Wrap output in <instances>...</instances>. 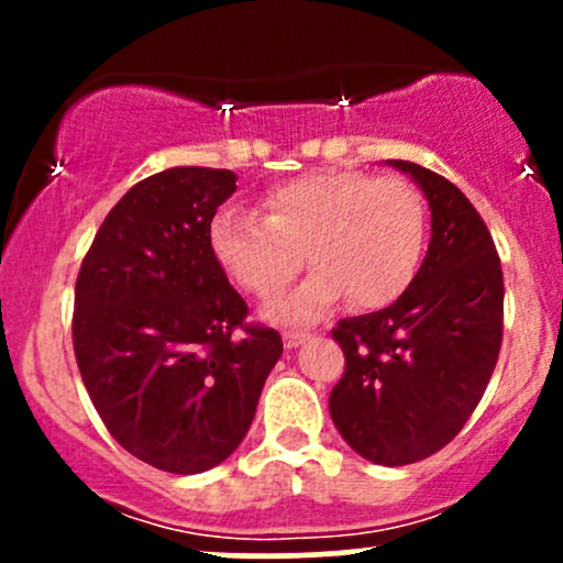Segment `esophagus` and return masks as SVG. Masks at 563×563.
Listing matches in <instances>:
<instances>
[{"instance_id": "1", "label": "esophagus", "mask_w": 563, "mask_h": 563, "mask_svg": "<svg viewBox=\"0 0 563 563\" xmlns=\"http://www.w3.org/2000/svg\"><path fill=\"white\" fill-rule=\"evenodd\" d=\"M307 339H309V333H303V331H286V333H283V344H286L288 349H296L299 344H303Z\"/></svg>"}]
</instances>
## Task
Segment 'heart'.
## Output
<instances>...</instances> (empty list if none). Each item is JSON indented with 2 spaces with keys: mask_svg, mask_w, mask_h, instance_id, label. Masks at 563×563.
Returning a JSON list of instances; mask_svg holds the SVG:
<instances>
[{
  "mask_svg": "<svg viewBox=\"0 0 563 563\" xmlns=\"http://www.w3.org/2000/svg\"><path fill=\"white\" fill-rule=\"evenodd\" d=\"M260 209L217 211L209 241L224 273L262 301L283 294L307 251L312 275L269 307L280 322L314 320L344 294L357 309L386 307L421 264L426 209L407 179L309 172L269 187Z\"/></svg>",
  "mask_w": 563,
  "mask_h": 563,
  "instance_id": "1",
  "label": "heart"
}]
</instances>
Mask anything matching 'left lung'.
Returning <instances> with one entry per match:
<instances>
[{
  "instance_id": "obj_1",
  "label": "left lung",
  "mask_w": 563,
  "mask_h": 563,
  "mask_svg": "<svg viewBox=\"0 0 563 563\" xmlns=\"http://www.w3.org/2000/svg\"><path fill=\"white\" fill-rule=\"evenodd\" d=\"M423 190L431 243L391 307L339 320L344 376L331 418L354 452L407 466L457 437L479 405L503 344V269L474 203L442 174L391 161Z\"/></svg>"
}]
</instances>
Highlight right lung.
Segmentation results:
<instances>
[{
	"mask_svg": "<svg viewBox=\"0 0 563 563\" xmlns=\"http://www.w3.org/2000/svg\"><path fill=\"white\" fill-rule=\"evenodd\" d=\"M235 174L174 166L142 179L97 230L74 299V352L97 416L126 452L200 474L235 452L283 354L211 251Z\"/></svg>",
	"mask_w": 563,
	"mask_h": 563,
	"instance_id": "obj_1",
	"label": "right lung"
}]
</instances>
